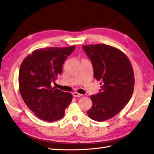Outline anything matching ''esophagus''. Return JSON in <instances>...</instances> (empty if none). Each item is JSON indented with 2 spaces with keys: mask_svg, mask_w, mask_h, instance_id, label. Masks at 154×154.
I'll return each instance as SVG.
<instances>
[{
  "mask_svg": "<svg viewBox=\"0 0 154 154\" xmlns=\"http://www.w3.org/2000/svg\"><path fill=\"white\" fill-rule=\"evenodd\" d=\"M72 95H73V96L75 97H80L82 96V95L79 94V93H78V92H74Z\"/></svg>",
  "mask_w": 154,
  "mask_h": 154,
  "instance_id": "1",
  "label": "esophagus"
}]
</instances>
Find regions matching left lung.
<instances>
[{"label": "left lung", "instance_id": "left-lung-1", "mask_svg": "<svg viewBox=\"0 0 154 154\" xmlns=\"http://www.w3.org/2000/svg\"><path fill=\"white\" fill-rule=\"evenodd\" d=\"M94 68V78L101 89L92 95V107L87 111L91 119L103 121L113 117L128 103L134 86V72L125 54L104 44L82 47Z\"/></svg>", "mask_w": 154, "mask_h": 154}]
</instances>
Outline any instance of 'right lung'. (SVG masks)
I'll list each match as a JSON object with an SVG mask.
<instances>
[{
    "label": "right lung",
    "instance_id": "right-lung-1",
    "mask_svg": "<svg viewBox=\"0 0 154 154\" xmlns=\"http://www.w3.org/2000/svg\"><path fill=\"white\" fill-rule=\"evenodd\" d=\"M75 46L49 47L34 51L22 63L19 70V88L28 108L42 120L53 122L64 116L72 100L70 93L52 87L63 72L66 58Z\"/></svg>",
    "mask_w": 154,
    "mask_h": 154
}]
</instances>
